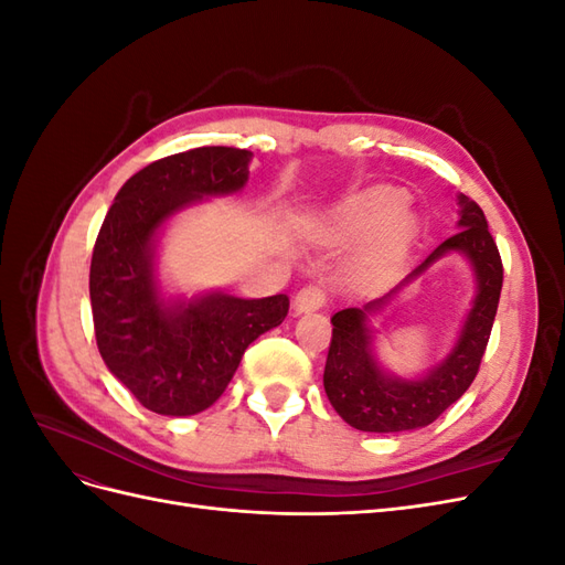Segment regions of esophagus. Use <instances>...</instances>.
<instances>
[{"mask_svg":"<svg viewBox=\"0 0 565 565\" xmlns=\"http://www.w3.org/2000/svg\"><path fill=\"white\" fill-rule=\"evenodd\" d=\"M322 306H324V289L318 285H309V287L299 289L295 297V311L299 316L318 311V309H322Z\"/></svg>","mask_w":565,"mask_h":565,"instance_id":"34e87169","label":"esophagus"}]
</instances>
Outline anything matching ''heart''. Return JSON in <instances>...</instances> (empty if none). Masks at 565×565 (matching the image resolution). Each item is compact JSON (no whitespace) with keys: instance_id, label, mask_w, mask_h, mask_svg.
Returning <instances> with one entry per match:
<instances>
[{"instance_id":"1","label":"heart","mask_w":565,"mask_h":565,"mask_svg":"<svg viewBox=\"0 0 565 565\" xmlns=\"http://www.w3.org/2000/svg\"><path fill=\"white\" fill-rule=\"evenodd\" d=\"M313 237L330 245H349L365 237L358 268L365 278H380L403 264L417 237V216L403 191L382 185L318 218Z\"/></svg>"}]
</instances>
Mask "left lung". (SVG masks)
<instances>
[{
  "mask_svg": "<svg viewBox=\"0 0 565 565\" xmlns=\"http://www.w3.org/2000/svg\"><path fill=\"white\" fill-rule=\"evenodd\" d=\"M457 233L377 299L332 316V344L324 363V393L337 415L358 431L398 434L429 426L465 396L486 353L502 292V259L483 210L457 195ZM461 253L470 262L477 295L449 355L417 379H401L376 358L371 320L383 315L403 288L416 281L443 255Z\"/></svg>",
  "mask_w": 565,
  "mask_h": 565,
  "instance_id": "left-lung-1",
  "label": "left lung"
}]
</instances>
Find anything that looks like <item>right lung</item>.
<instances>
[{"mask_svg": "<svg viewBox=\"0 0 565 565\" xmlns=\"http://www.w3.org/2000/svg\"><path fill=\"white\" fill-rule=\"evenodd\" d=\"M252 152L204 146L134 174L96 237L89 297L96 344L113 377L150 413L191 417L226 391L256 337L278 328L285 295L243 299L221 289L191 299L167 295L158 278L160 237L179 212L241 193Z\"/></svg>", "mask_w": 565, "mask_h": 565, "instance_id": "1", "label": "right lung"}]
</instances>
